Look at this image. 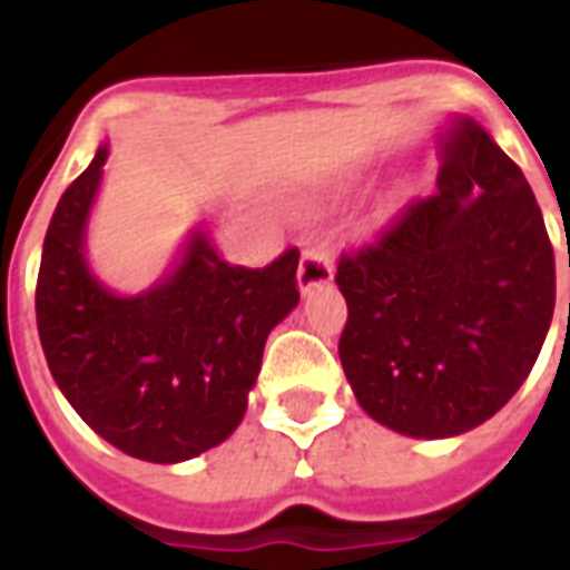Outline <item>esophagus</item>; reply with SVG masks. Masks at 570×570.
I'll return each instance as SVG.
<instances>
[{
    "label": "esophagus",
    "instance_id": "1",
    "mask_svg": "<svg viewBox=\"0 0 570 570\" xmlns=\"http://www.w3.org/2000/svg\"><path fill=\"white\" fill-rule=\"evenodd\" d=\"M332 259H328V253L323 244H307L305 253H302V263H298V289L302 293H311L314 286H323L332 281Z\"/></svg>",
    "mask_w": 570,
    "mask_h": 570
}]
</instances>
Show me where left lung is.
Returning <instances> with one entry per match:
<instances>
[{"label": "left lung", "mask_w": 570, "mask_h": 570, "mask_svg": "<svg viewBox=\"0 0 570 570\" xmlns=\"http://www.w3.org/2000/svg\"><path fill=\"white\" fill-rule=\"evenodd\" d=\"M438 193L341 253L338 356L362 411L407 438H453L513 399L556 307L553 244L529 180L471 117L441 138Z\"/></svg>", "instance_id": "left-lung-1"}]
</instances>
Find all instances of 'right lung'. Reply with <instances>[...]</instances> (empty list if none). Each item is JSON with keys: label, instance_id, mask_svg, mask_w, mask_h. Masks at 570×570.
I'll use <instances>...</instances> for the list:
<instances>
[{"label": "right lung", "instance_id": "1", "mask_svg": "<svg viewBox=\"0 0 570 570\" xmlns=\"http://www.w3.org/2000/svg\"><path fill=\"white\" fill-rule=\"evenodd\" d=\"M105 159L102 145L50 217L36 286L38 338L53 381L96 435L171 465L223 444L244 420L265 338L298 305V250L244 268L220 259L196 229L163 284L117 296L83 259Z\"/></svg>", "mask_w": 570, "mask_h": 570}]
</instances>
